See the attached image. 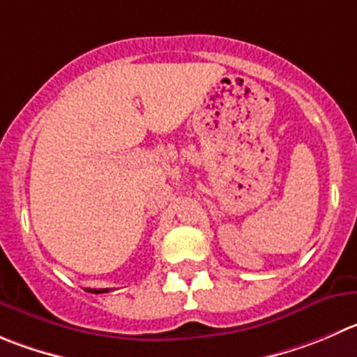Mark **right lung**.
<instances>
[{
	"instance_id": "add662e5",
	"label": "right lung",
	"mask_w": 357,
	"mask_h": 357,
	"mask_svg": "<svg viewBox=\"0 0 357 357\" xmlns=\"http://www.w3.org/2000/svg\"><path fill=\"white\" fill-rule=\"evenodd\" d=\"M86 291H89V293L93 294H100V293H108L110 289H86Z\"/></svg>"
}]
</instances>
